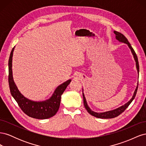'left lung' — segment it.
Masks as SVG:
<instances>
[{"mask_svg": "<svg viewBox=\"0 0 146 146\" xmlns=\"http://www.w3.org/2000/svg\"><path fill=\"white\" fill-rule=\"evenodd\" d=\"M114 34L116 35V38L120 42H124L127 44H128L129 46V48L131 49V51L132 52V54H133V55L134 56V58L135 60L136 61V68L137 70H138V73L139 74V63H138V57H137V55L136 54V53L134 50V49L131 46V44L129 43V41H128V39L126 38V37L123 35V34H122L121 33H119L118 32H116V31H114ZM138 86H137L136 90L134 92V94L133 97H132V98L130 99V100L129 102H128L127 104H125L124 105L122 106V107H119L116 110H112V111H107V112H104V113H96L93 111H92V110L90 108V107H88L87 103H86V100L85 99V97L84 96V94L83 92V104H84V106H85V107L86 108V110H87V111L91 115L93 116L94 117H98V118H102V119H110V118H114V117H116L117 116H118L119 115H120V114L123 113V111H125L126 110V108L129 107V105L131 104V102L134 99V98H135L136 94V92H137V90H138Z\"/></svg>", "mask_w": 146, "mask_h": 146, "instance_id": "8db88e82", "label": "left lung"}]
</instances>
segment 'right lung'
<instances>
[{"mask_svg": "<svg viewBox=\"0 0 146 146\" xmlns=\"http://www.w3.org/2000/svg\"><path fill=\"white\" fill-rule=\"evenodd\" d=\"M13 48L8 60V83L11 96L15 99L21 109L27 116L38 119L50 118L55 115L60 107L61 96L69 85L71 80H69L56 88L51 98L46 101L34 102L30 100L22 94L17 89L13 80L12 73Z\"/></svg>", "mask_w": 146, "mask_h": 146, "instance_id": "1", "label": "right lung"}]
</instances>
